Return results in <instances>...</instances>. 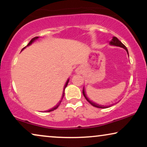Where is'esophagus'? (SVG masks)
Returning <instances> with one entry per match:
<instances>
[{
    "mask_svg": "<svg viewBox=\"0 0 147 147\" xmlns=\"http://www.w3.org/2000/svg\"><path fill=\"white\" fill-rule=\"evenodd\" d=\"M80 71H80V70H78V72H79V73H80Z\"/></svg>",
    "mask_w": 147,
    "mask_h": 147,
    "instance_id": "obj_1",
    "label": "esophagus"
}]
</instances>
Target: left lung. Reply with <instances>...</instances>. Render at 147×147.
Here are the masks:
<instances>
[{
  "instance_id": "8db88e82",
  "label": "left lung",
  "mask_w": 147,
  "mask_h": 147,
  "mask_svg": "<svg viewBox=\"0 0 147 147\" xmlns=\"http://www.w3.org/2000/svg\"><path fill=\"white\" fill-rule=\"evenodd\" d=\"M109 44L110 45H113V46H117V47H122V48H124V49L126 50V52H127V53H128V49H127V48L126 47V46L124 45L123 43H122L121 41H119V40H118V39L117 37H113V38H112V39L111 40V41H110V42H109ZM82 93H83V95H84V97H85V98L86 99V100H87V101L89 102L90 104H91L92 106H94V107H96V108H108L109 107V106H102V105H99V104H96V103H94V102H92V101H90V100L88 99V98L87 97V96H86V94H85V91H84V88H83V91H82Z\"/></svg>"
}]
</instances>
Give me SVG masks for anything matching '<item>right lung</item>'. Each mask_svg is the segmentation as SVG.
<instances>
[{
	"instance_id": "right-lung-1",
	"label": "right lung",
	"mask_w": 147,
	"mask_h": 147,
	"mask_svg": "<svg viewBox=\"0 0 147 147\" xmlns=\"http://www.w3.org/2000/svg\"><path fill=\"white\" fill-rule=\"evenodd\" d=\"M38 38H39V37H34V38H33V39H32L31 40V41H30V42H29V43H28V45H27V46H26V47H27V46H29V45H31V44H32V43H33L34 41H36V40H37V39H38ZM26 47H24V48H23V49H22V50H23L24 49H25V48H26ZM69 79H68V80H67V82H66V83H65V86H64V88H63V95H62V98H61V101H59V103H58V104H57V105H56V106H55V107H53V108H51V109H50V110H48V111H47V112H51V111H53V110H54L57 109V108H58V106H59V104H61V101H62V99H63V96H64V94H65V92H65V88H66V87H67V84H68V82H69Z\"/></svg>"
}]
</instances>
